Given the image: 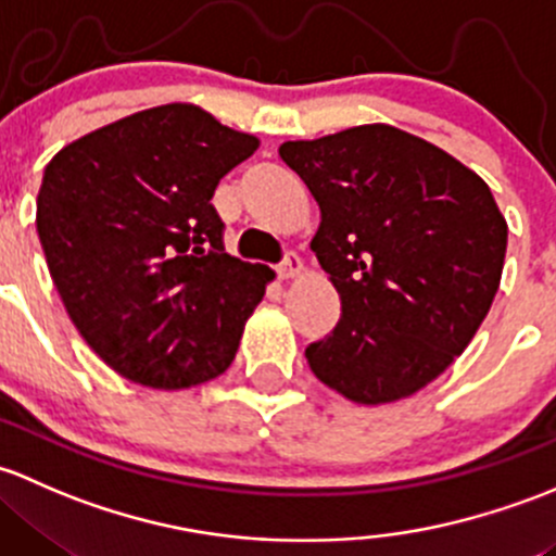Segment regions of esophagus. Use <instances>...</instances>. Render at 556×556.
Instances as JSON below:
<instances>
[{"instance_id":"esophagus-1","label":"esophagus","mask_w":556,"mask_h":556,"mask_svg":"<svg viewBox=\"0 0 556 556\" xmlns=\"http://www.w3.org/2000/svg\"><path fill=\"white\" fill-rule=\"evenodd\" d=\"M302 273H305V265H302V260L294 254V251H289L286 260L278 265V276L283 280H291V278H300Z\"/></svg>"}]
</instances>
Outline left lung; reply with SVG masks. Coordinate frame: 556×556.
Masks as SVG:
<instances>
[{
    "mask_svg": "<svg viewBox=\"0 0 556 556\" xmlns=\"http://www.w3.org/2000/svg\"><path fill=\"white\" fill-rule=\"evenodd\" d=\"M278 154L316 198L311 249L342 302L334 331L307 345L313 375L356 404L412 396L466 351L501 286L508 227L490 187L382 123Z\"/></svg>",
    "mask_w": 556,
    "mask_h": 556,
    "instance_id": "left-lung-1",
    "label": "left lung"
}]
</instances>
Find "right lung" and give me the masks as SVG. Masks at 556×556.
<instances>
[{
    "label": "right lung",
    "mask_w": 556,
    "mask_h": 556,
    "mask_svg": "<svg viewBox=\"0 0 556 556\" xmlns=\"http://www.w3.org/2000/svg\"><path fill=\"white\" fill-rule=\"evenodd\" d=\"M260 139L194 104L136 112L48 163L37 232L50 278L117 375L181 391L219 377L276 273L225 254L216 185Z\"/></svg>",
    "instance_id": "obj_1"
}]
</instances>
